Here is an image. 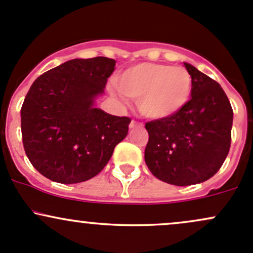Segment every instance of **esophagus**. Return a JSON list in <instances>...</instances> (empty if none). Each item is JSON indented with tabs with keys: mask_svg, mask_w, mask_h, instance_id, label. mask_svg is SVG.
Segmentation results:
<instances>
[{
	"mask_svg": "<svg viewBox=\"0 0 253 253\" xmlns=\"http://www.w3.org/2000/svg\"><path fill=\"white\" fill-rule=\"evenodd\" d=\"M141 126H142V124H141V123H137V122L131 121V122H130V124H129V127H130V129H134V127Z\"/></svg>",
	"mask_w": 253,
	"mask_h": 253,
	"instance_id": "esophagus-1",
	"label": "esophagus"
}]
</instances>
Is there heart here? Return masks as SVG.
Returning <instances> with one entry per match:
<instances>
[{"mask_svg":"<svg viewBox=\"0 0 253 253\" xmlns=\"http://www.w3.org/2000/svg\"><path fill=\"white\" fill-rule=\"evenodd\" d=\"M118 88L111 86L117 97L138 100V111L149 119L175 116L188 102L192 76L184 67L142 62L124 70L117 78Z\"/></svg>","mask_w":253,"mask_h":253,"instance_id":"1","label":"heart"}]
</instances>
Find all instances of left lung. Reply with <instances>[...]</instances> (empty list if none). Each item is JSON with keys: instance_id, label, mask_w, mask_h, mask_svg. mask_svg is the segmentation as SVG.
I'll list each match as a JSON object with an SVG mask.
<instances>
[{"instance_id": "8db88e82", "label": "left lung", "mask_w": 253, "mask_h": 253, "mask_svg": "<svg viewBox=\"0 0 253 253\" xmlns=\"http://www.w3.org/2000/svg\"><path fill=\"white\" fill-rule=\"evenodd\" d=\"M192 99L175 116L146 123L145 162L160 181L191 186L212 177L230 148L233 110L216 81L184 62Z\"/></svg>"}]
</instances>
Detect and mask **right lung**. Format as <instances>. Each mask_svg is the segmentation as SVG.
I'll return each mask as SVG.
<instances>
[{"instance_id":"obj_1","label":"right lung","mask_w":253,"mask_h":253,"mask_svg":"<svg viewBox=\"0 0 253 253\" xmlns=\"http://www.w3.org/2000/svg\"><path fill=\"white\" fill-rule=\"evenodd\" d=\"M116 60L72 59L41 75L21 107V135L34 168L64 184L100 172L127 135L130 118L95 107Z\"/></svg>"}]
</instances>
